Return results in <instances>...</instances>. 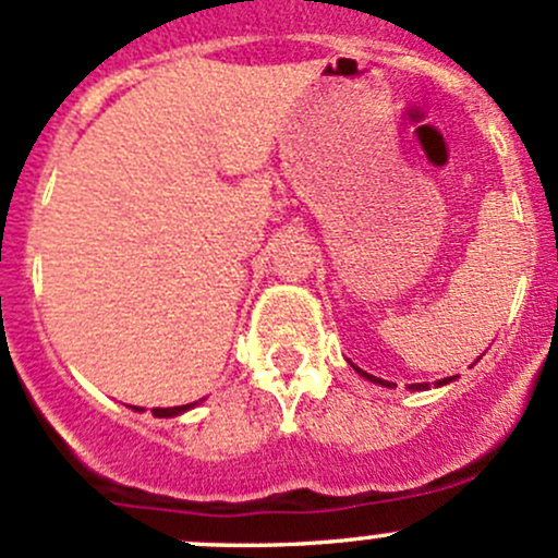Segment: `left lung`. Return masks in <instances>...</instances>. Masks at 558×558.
Segmentation results:
<instances>
[{"label":"left lung","instance_id":"1","mask_svg":"<svg viewBox=\"0 0 558 558\" xmlns=\"http://www.w3.org/2000/svg\"><path fill=\"white\" fill-rule=\"evenodd\" d=\"M353 369H356L359 375H362V378H367L369 384H378V386H386V388H393V384H388V380H380V378H375V375H369V373H364V369H359L356 364H353ZM456 380V375L453 378H442V380H435V388H440V386H448V384H453ZM410 391H426V388H429V384H413V386H408Z\"/></svg>","mask_w":558,"mask_h":558}]
</instances>
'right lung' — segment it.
<instances>
[{
	"label": "right lung",
	"instance_id": "right-lung-1",
	"mask_svg": "<svg viewBox=\"0 0 558 558\" xmlns=\"http://www.w3.org/2000/svg\"><path fill=\"white\" fill-rule=\"evenodd\" d=\"M196 402H191V404H180V408H154V415L156 418H172V415H180V413H185V410H191L194 408ZM132 410H143V408H132Z\"/></svg>",
	"mask_w": 558,
	"mask_h": 558
}]
</instances>
